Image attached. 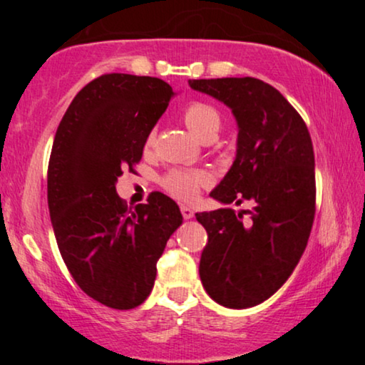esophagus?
Returning a JSON list of instances; mask_svg holds the SVG:
<instances>
[{
    "label": "esophagus",
    "instance_id": "esophagus-1",
    "mask_svg": "<svg viewBox=\"0 0 365 365\" xmlns=\"http://www.w3.org/2000/svg\"><path fill=\"white\" fill-rule=\"evenodd\" d=\"M181 214H182V217L184 219H191V217H194V211L189 206H181Z\"/></svg>",
    "mask_w": 365,
    "mask_h": 365
}]
</instances>
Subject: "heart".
<instances>
[{"instance_id": "heart-1", "label": "heart", "mask_w": 365, "mask_h": 365, "mask_svg": "<svg viewBox=\"0 0 365 365\" xmlns=\"http://www.w3.org/2000/svg\"><path fill=\"white\" fill-rule=\"evenodd\" d=\"M182 119L186 126L202 141H211L222 124L221 113L217 111V108L204 101L189 103L182 113ZM154 141H156V131L153 129L146 138V148H151ZM161 184L171 196L181 199V201H192L201 191V187L209 184V176L202 171L171 169L163 178Z\"/></svg>"}]
</instances>
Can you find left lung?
Wrapping results in <instances>:
<instances>
[{
  "instance_id": "obj_1",
  "label": "left lung",
  "mask_w": 365,
  "mask_h": 365,
  "mask_svg": "<svg viewBox=\"0 0 365 365\" xmlns=\"http://www.w3.org/2000/svg\"><path fill=\"white\" fill-rule=\"evenodd\" d=\"M189 86L231 108L239 126L236 161L211 197L252 206L196 214L207 232L199 276L221 306H257L287 281L307 246L316 214L311 134L291 103L261 79H189Z\"/></svg>"
}]
</instances>
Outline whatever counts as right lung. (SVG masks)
I'll use <instances>...</instances> for the list:
<instances>
[{
  "mask_svg": "<svg viewBox=\"0 0 365 365\" xmlns=\"http://www.w3.org/2000/svg\"><path fill=\"white\" fill-rule=\"evenodd\" d=\"M173 94L159 78L103 74L74 96L54 136L48 164L54 236L81 291L106 307L128 311L146 301L158 259L182 222L163 192L134 209L116 192Z\"/></svg>",
  "mask_w": 365,
  "mask_h": 365,
  "instance_id": "1",
  "label": "right lung"
}]
</instances>
